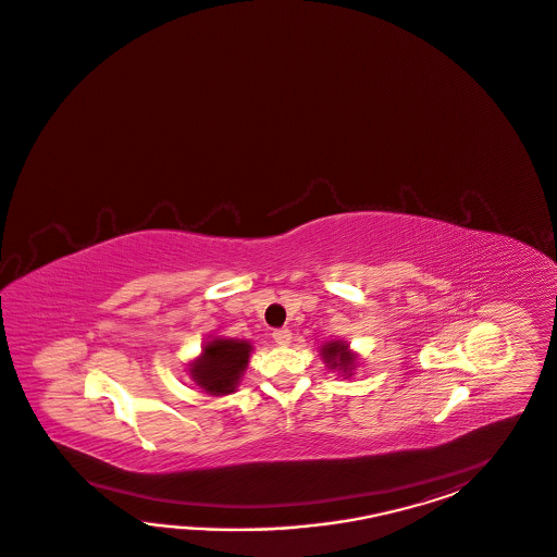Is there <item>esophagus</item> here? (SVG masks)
<instances>
[{
    "label": "esophagus",
    "instance_id": "1",
    "mask_svg": "<svg viewBox=\"0 0 557 557\" xmlns=\"http://www.w3.org/2000/svg\"><path fill=\"white\" fill-rule=\"evenodd\" d=\"M272 338L275 344H280V346H287V344H289V339H292V332H289V330H285V327H282V330H273Z\"/></svg>",
    "mask_w": 557,
    "mask_h": 557
}]
</instances>
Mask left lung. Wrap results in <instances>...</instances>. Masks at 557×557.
<instances>
[{"instance_id": "obj_1", "label": "left lung", "mask_w": 557, "mask_h": 557, "mask_svg": "<svg viewBox=\"0 0 557 557\" xmlns=\"http://www.w3.org/2000/svg\"><path fill=\"white\" fill-rule=\"evenodd\" d=\"M322 356H324L327 368L344 372V376L352 374L354 367H356V354L350 352L348 344H344L339 339L327 342L326 346H322Z\"/></svg>"}]
</instances>
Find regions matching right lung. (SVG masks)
<instances>
[{"mask_svg":"<svg viewBox=\"0 0 557 557\" xmlns=\"http://www.w3.org/2000/svg\"><path fill=\"white\" fill-rule=\"evenodd\" d=\"M251 344L245 339L215 338L189 364L190 379L213 396L235 393L249 362Z\"/></svg>","mask_w":557,"mask_h":557,"instance_id":"obj_1","label":"right lung"}]
</instances>
